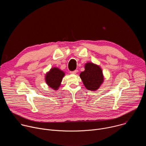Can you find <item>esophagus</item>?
<instances>
[{"mask_svg":"<svg viewBox=\"0 0 146 146\" xmlns=\"http://www.w3.org/2000/svg\"><path fill=\"white\" fill-rule=\"evenodd\" d=\"M77 70H74V71L70 72V73L71 74H76L77 73Z\"/></svg>","mask_w":146,"mask_h":146,"instance_id":"34e87169","label":"esophagus"}]
</instances>
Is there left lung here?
I'll list each match as a JSON object with an SVG mask.
<instances>
[{
    "mask_svg": "<svg viewBox=\"0 0 146 146\" xmlns=\"http://www.w3.org/2000/svg\"><path fill=\"white\" fill-rule=\"evenodd\" d=\"M84 68L85 70L80 74L83 84L88 90L94 91L98 90L104 80L102 69L92 62L86 64Z\"/></svg>",
    "mask_w": 146,
    "mask_h": 146,
    "instance_id": "obj_1",
    "label": "left lung"
}]
</instances>
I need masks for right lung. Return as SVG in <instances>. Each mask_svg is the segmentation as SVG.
<instances>
[{"label": "right lung", "instance_id": "right-lung-1", "mask_svg": "<svg viewBox=\"0 0 146 146\" xmlns=\"http://www.w3.org/2000/svg\"><path fill=\"white\" fill-rule=\"evenodd\" d=\"M64 76L65 73L63 71L58 68H52L46 74V82L50 88L58 90Z\"/></svg>", "mask_w": 146, "mask_h": 146}]
</instances>
